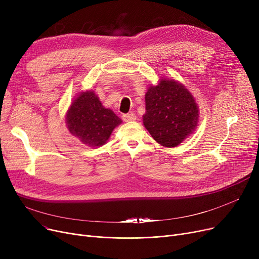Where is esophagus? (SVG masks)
Returning <instances> with one entry per match:
<instances>
[{
	"instance_id": "1",
	"label": "esophagus",
	"mask_w": 259,
	"mask_h": 259,
	"mask_svg": "<svg viewBox=\"0 0 259 259\" xmlns=\"http://www.w3.org/2000/svg\"><path fill=\"white\" fill-rule=\"evenodd\" d=\"M122 120L124 121H133L137 119V115L133 113H127V114H122Z\"/></svg>"
}]
</instances>
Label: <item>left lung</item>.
<instances>
[{
	"label": "left lung",
	"instance_id": "obj_1",
	"mask_svg": "<svg viewBox=\"0 0 259 259\" xmlns=\"http://www.w3.org/2000/svg\"><path fill=\"white\" fill-rule=\"evenodd\" d=\"M143 121L161 146L176 147L191 134L198 121V108L192 97L176 80L161 79L146 93Z\"/></svg>",
	"mask_w": 259,
	"mask_h": 259
}]
</instances>
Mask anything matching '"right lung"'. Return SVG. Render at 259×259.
Listing matches in <instances>:
<instances>
[{"label": "right lung", "mask_w": 259, "mask_h": 259, "mask_svg": "<svg viewBox=\"0 0 259 259\" xmlns=\"http://www.w3.org/2000/svg\"><path fill=\"white\" fill-rule=\"evenodd\" d=\"M68 130L90 147L104 145L121 119L110 109L103 107L93 91L80 93L68 110Z\"/></svg>", "instance_id": "right-lung-1"}]
</instances>
